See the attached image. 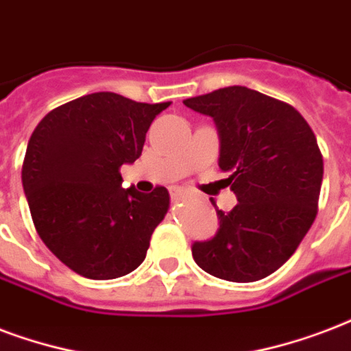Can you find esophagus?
Listing matches in <instances>:
<instances>
[{
  "mask_svg": "<svg viewBox=\"0 0 351 351\" xmlns=\"http://www.w3.org/2000/svg\"><path fill=\"white\" fill-rule=\"evenodd\" d=\"M171 199H173V202H178V200H184L186 199V189L184 187H171Z\"/></svg>",
  "mask_w": 351,
  "mask_h": 351,
  "instance_id": "esophagus-1",
  "label": "esophagus"
}]
</instances>
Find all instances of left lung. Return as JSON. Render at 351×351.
Wrapping results in <instances>:
<instances>
[{"label": "left lung", "mask_w": 351, "mask_h": 351, "mask_svg": "<svg viewBox=\"0 0 351 351\" xmlns=\"http://www.w3.org/2000/svg\"><path fill=\"white\" fill-rule=\"evenodd\" d=\"M184 104L217 123L219 167L239 200L217 210V235L195 243L193 259L221 280L258 282L293 256L317 217L324 160L315 132L294 106L245 86Z\"/></svg>", "instance_id": "obj_1"}]
</instances>
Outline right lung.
Returning <instances> with one entry per match:
<instances>
[{
	"instance_id": "obj_1",
	"label": "right lung",
	"mask_w": 351,
	"mask_h": 351,
	"mask_svg": "<svg viewBox=\"0 0 351 351\" xmlns=\"http://www.w3.org/2000/svg\"><path fill=\"white\" fill-rule=\"evenodd\" d=\"M169 104L90 93L51 110L31 134L21 182L34 228L80 276L114 280L143 263L169 191L123 189L119 169L141 156L152 119Z\"/></svg>"
}]
</instances>
